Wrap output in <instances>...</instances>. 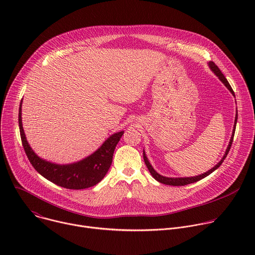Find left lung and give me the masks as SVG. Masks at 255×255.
Segmentation results:
<instances>
[{"mask_svg": "<svg viewBox=\"0 0 255 255\" xmlns=\"http://www.w3.org/2000/svg\"><path fill=\"white\" fill-rule=\"evenodd\" d=\"M208 65H209L210 69L214 72L215 76H216V77H218V79H219V80L224 84V86H225V87H226V88L231 92V94L235 97L234 92H233V90H232L231 86L229 85L228 81L226 80V78L224 77V75L222 74V71L219 69V67H218V66H217L213 61H210V62L208 63ZM237 118H238V113H237V111H236V115H235V121H234V127H233V131H232V135H231V138H230L229 144H228L227 149H226V151H225V153H224L223 157L221 158V160H220L219 162H218L214 167H212L210 170H208V171H206V172H204V173H202V174H200V175L190 176V177H167V176H163V175L159 174V173H158V172L153 168V166L150 164V162H149V160H148V158H147L146 154H145V151H144V149H143V158H144V162H145V164H146V166H147V168H148L149 172L151 173V175H152V176H153L157 181H159V183H161V184L168 185V186H186V185H189V184L196 183V181H199L200 179H202V178H204V177L208 176L209 174H211L214 170H216L218 167H219V166L223 163L224 159L226 158V156H227V154H228V152H229V150H230V148H231V145H232V142H233V137H234V133H235V128H236V123H237Z\"/></svg>", "mask_w": 255, "mask_h": 255, "instance_id": "obj_1", "label": "left lung"}]
</instances>
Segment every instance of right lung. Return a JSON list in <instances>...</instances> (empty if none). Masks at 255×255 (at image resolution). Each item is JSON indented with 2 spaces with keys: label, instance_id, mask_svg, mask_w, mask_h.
<instances>
[{
  "label": "right lung",
  "instance_id": "1",
  "mask_svg": "<svg viewBox=\"0 0 255 255\" xmlns=\"http://www.w3.org/2000/svg\"><path fill=\"white\" fill-rule=\"evenodd\" d=\"M19 128L24 150L33 167L51 183L69 190L87 189L100 183L110 168L116 145L124 134V131L112 134L94 153L80 161L57 164L39 157L29 145L22 125V101L19 108Z\"/></svg>",
  "mask_w": 255,
  "mask_h": 255
}]
</instances>
